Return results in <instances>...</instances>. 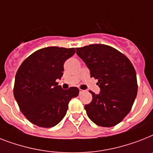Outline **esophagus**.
<instances>
[{"instance_id": "obj_1", "label": "esophagus", "mask_w": 153, "mask_h": 153, "mask_svg": "<svg viewBox=\"0 0 153 153\" xmlns=\"http://www.w3.org/2000/svg\"><path fill=\"white\" fill-rule=\"evenodd\" d=\"M80 93H83V92H85V90H82V89H80Z\"/></svg>"}]
</instances>
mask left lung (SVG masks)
<instances>
[{
  "instance_id": "1",
  "label": "left lung",
  "mask_w": 153,
  "mask_h": 153,
  "mask_svg": "<svg viewBox=\"0 0 153 153\" xmlns=\"http://www.w3.org/2000/svg\"><path fill=\"white\" fill-rule=\"evenodd\" d=\"M77 55L85 62L90 76L98 79L99 94L89 91L93 100L85 105L94 123L110 127L120 123L130 112L137 97V76L129 59L106 45H89L76 48Z\"/></svg>"
}]
</instances>
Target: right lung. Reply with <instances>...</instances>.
<instances>
[{
  "mask_svg": "<svg viewBox=\"0 0 153 153\" xmlns=\"http://www.w3.org/2000/svg\"><path fill=\"white\" fill-rule=\"evenodd\" d=\"M75 48L47 47L36 51L19 68L15 79V99L30 123L53 127L65 116L71 99L79 94L77 87L63 89L57 79L63 76L64 62Z\"/></svg>",
  "mask_w": 153,
  "mask_h": 153,
  "instance_id": "1",
  "label": "right lung"
}]
</instances>
